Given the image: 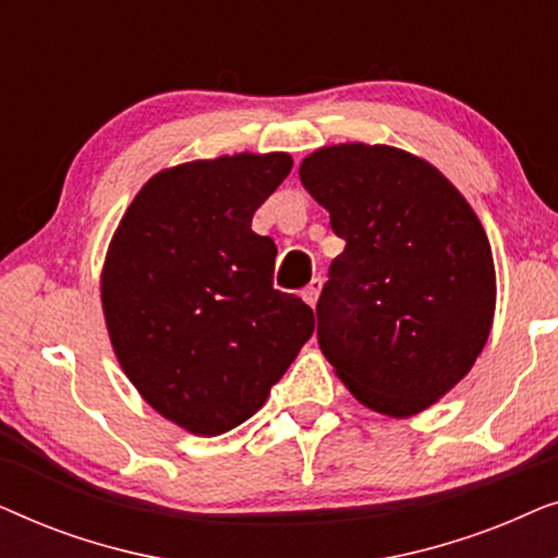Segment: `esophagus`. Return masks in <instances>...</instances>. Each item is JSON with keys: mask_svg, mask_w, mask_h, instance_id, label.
Masks as SVG:
<instances>
[{"mask_svg": "<svg viewBox=\"0 0 558 558\" xmlns=\"http://www.w3.org/2000/svg\"><path fill=\"white\" fill-rule=\"evenodd\" d=\"M319 289H323V279H319V277L312 279L310 284L302 289V296H304V302H307L310 307H315V304H317V300H319Z\"/></svg>", "mask_w": 558, "mask_h": 558, "instance_id": "1", "label": "esophagus"}]
</instances>
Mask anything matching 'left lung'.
Listing matches in <instances>:
<instances>
[{
    "label": "left lung",
    "mask_w": 558,
    "mask_h": 558,
    "mask_svg": "<svg viewBox=\"0 0 558 558\" xmlns=\"http://www.w3.org/2000/svg\"><path fill=\"white\" fill-rule=\"evenodd\" d=\"M302 185L345 251L317 300V342L357 401L411 416L468 376L490 335V241L457 187L393 147L310 155Z\"/></svg>",
    "instance_id": "1"
}]
</instances>
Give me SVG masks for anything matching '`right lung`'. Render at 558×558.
<instances>
[{
  "mask_svg": "<svg viewBox=\"0 0 558 558\" xmlns=\"http://www.w3.org/2000/svg\"><path fill=\"white\" fill-rule=\"evenodd\" d=\"M289 170L281 151L172 167L113 233L101 277L111 345L149 407L193 434L254 416L315 332L312 307L274 289V241L251 231Z\"/></svg>",
  "mask_w": 558,
  "mask_h": 558,
  "instance_id": "obj_1",
  "label": "right lung"
}]
</instances>
